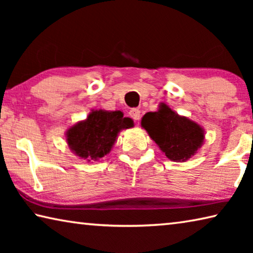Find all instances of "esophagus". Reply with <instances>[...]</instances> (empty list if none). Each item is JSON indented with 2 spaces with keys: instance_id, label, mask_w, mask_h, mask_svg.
Listing matches in <instances>:
<instances>
[{
  "instance_id": "1",
  "label": "esophagus",
  "mask_w": 253,
  "mask_h": 253,
  "mask_svg": "<svg viewBox=\"0 0 253 253\" xmlns=\"http://www.w3.org/2000/svg\"><path fill=\"white\" fill-rule=\"evenodd\" d=\"M129 116L134 119V121H139L140 119V110L137 108H132L129 111Z\"/></svg>"
}]
</instances>
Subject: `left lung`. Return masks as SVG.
Segmentation results:
<instances>
[{
    "mask_svg": "<svg viewBox=\"0 0 253 253\" xmlns=\"http://www.w3.org/2000/svg\"><path fill=\"white\" fill-rule=\"evenodd\" d=\"M140 125L162 153L173 162L188 161L204 144V128L188 117L175 113L164 102L158 105L157 111L145 114Z\"/></svg>",
    "mask_w": 253,
    "mask_h": 253,
    "instance_id": "obj_1",
    "label": "left lung"
}]
</instances>
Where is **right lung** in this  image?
I'll use <instances>...</instances> for the list:
<instances>
[{
  "label": "right lung",
  "instance_id": "obj_1",
  "mask_svg": "<svg viewBox=\"0 0 253 253\" xmlns=\"http://www.w3.org/2000/svg\"><path fill=\"white\" fill-rule=\"evenodd\" d=\"M131 127L132 119L121 110L91 109L87 118L68 128L66 142L76 156L92 163L109 154L119 132Z\"/></svg>",
  "mask_w": 253,
  "mask_h": 253
}]
</instances>
